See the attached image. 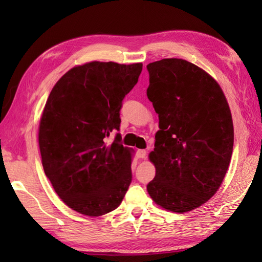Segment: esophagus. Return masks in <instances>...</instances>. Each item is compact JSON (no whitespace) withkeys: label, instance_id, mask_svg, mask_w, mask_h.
Masks as SVG:
<instances>
[{"label":"esophagus","instance_id":"34e87169","mask_svg":"<svg viewBox=\"0 0 262 262\" xmlns=\"http://www.w3.org/2000/svg\"><path fill=\"white\" fill-rule=\"evenodd\" d=\"M137 157L139 158H145L147 157V151H145V150H143V149H141V150H137Z\"/></svg>","mask_w":262,"mask_h":262}]
</instances>
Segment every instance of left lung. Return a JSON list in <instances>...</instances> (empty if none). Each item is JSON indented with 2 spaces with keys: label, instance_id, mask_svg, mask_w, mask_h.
Returning a JSON list of instances; mask_svg holds the SVG:
<instances>
[{
  "label": "left lung",
  "instance_id": "8db88e82",
  "mask_svg": "<svg viewBox=\"0 0 262 262\" xmlns=\"http://www.w3.org/2000/svg\"><path fill=\"white\" fill-rule=\"evenodd\" d=\"M148 99L159 118L149 158L156 176L147 186L152 200L174 212L193 210L214 195L227 173L233 123L214 78L183 59L147 66Z\"/></svg>",
  "mask_w": 262,
  "mask_h": 262
}]
</instances>
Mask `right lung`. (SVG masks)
Segmentation results:
<instances>
[{
	"instance_id": "add662e5",
	"label": "right lung",
	"mask_w": 262,
	"mask_h": 262,
	"mask_svg": "<svg viewBox=\"0 0 262 262\" xmlns=\"http://www.w3.org/2000/svg\"><path fill=\"white\" fill-rule=\"evenodd\" d=\"M142 63L89 62L66 73L52 89L39 125L45 174L66 205L101 216L120 206L132 183V154L115 135L122 100Z\"/></svg>"
}]
</instances>
